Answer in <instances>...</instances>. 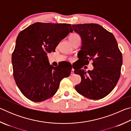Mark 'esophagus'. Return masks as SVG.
<instances>
[{
	"label": "esophagus",
	"instance_id": "esophagus-1",
	"mask_svg": "<svg viewBox=\"0 0 131 131\" xmlns=\"http://www.w3.org/2000/svg\"><path fill=\"white\" fill-rule=\"evenodd\" d=\"M74 69H72V71H71V75H72V76H73V75H74Z\"/></svg>",
	"mask_w": 131,
	"mask_h": 131
}]
</instances>
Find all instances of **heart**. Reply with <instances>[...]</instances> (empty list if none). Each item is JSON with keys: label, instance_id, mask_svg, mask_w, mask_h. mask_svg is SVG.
Instances as JSON below:
<instances>
[{"label": "heart", "instance_id": "b5f03b06", "mask_svg": "<svg viewBox=\"0 0 131 131\" xmlns=\"http://www.w3.org/2000/svg\"><path fill=\"white\" fill-rule=\"evenodd\" d=\"M79 37H80V36L78 34H76V33H73V34H72L70 35L69 40L70 41H72V40H74V39L79 38ZM70 59V60H72V59Z\"/></svg>", "mask_w": 131, "mask_h": 131}]
</instances>
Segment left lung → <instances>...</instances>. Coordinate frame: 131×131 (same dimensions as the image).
I'll return each instance as SVG.
<instances>
[{
    "label": "left lung",
    "mask_w": 131,
    "mask_h": 131,
    "mask_svg": "<svg viewBox=\"0 0 131 131\" xmlns=\"http://www.w3.org/2000/svg\"><path fill=\"white\" fill-rule=\"evenodd\" d=\"M72 28L82 40L79 59L84 65L92 60L94 66V69L87 72L84 69L74 71L81 77L75 89L87 98H103L114 89L120 77L123 56L117 42L112 33L99 24H76Z\"/></svg>",
    "instance_id": "obj_1"
}]
</instances>
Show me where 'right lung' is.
Returning <instances> with one entry per match:
<instances>
[{
  "mask_svg": "<svg viewBox=\"0 0 131 131\" xmlns=\"http://www.w3.org/2000/svg\"><path fill=\"white\" fill-rule=\"evenodd\" d=\"M73 29L69 24L36 23L21 31L12 54L13 76L18 87L29 100H47L58 90L61 81L70 76L69 62L50 65L47 53L55 52L62 40Z\"/></svg>",
  "mask_w": 131,
  "mask_h": 131,
  "instance_id": "right-lung-1",
  "label": "right lung"
}]
</instances>
